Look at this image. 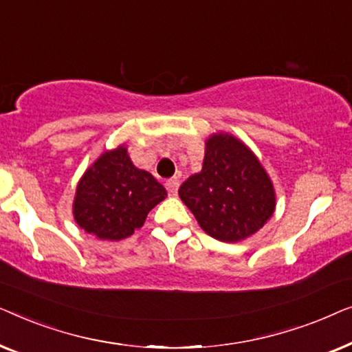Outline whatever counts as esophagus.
<instances>
[{
    "label": "esophagus",
    "mask_w": 352,
    "mask_h": 352,
    "mask_svg": "<svg viewBox=\"0 0 352 352\" xmlns=\"http://www.w3.org/2000/svg\"><path fill=\"white\" fill-rule=\"evenodd\" d=\"M166 189H168V194L171 197H176L177 195V187H179V181L177 179H170L166 181Z\"/></svg>",
    "instance_id": "1"
}]
</instances>
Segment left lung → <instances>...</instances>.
Listing matches in <instances>:
<instances>
[{"instance_id":"left-lung-1","label":"left lung","mask_w":352,"mask_h":352,"mask_svg":"<svg viewBox=\"0 0 352 352\" xmlns=\"http://www.w3.org/2000/svg\"><path fill=\"white\" fill-rule=\"evenodd\" d=\"M179 197L206 234L228 243L256 234L276 211V189L243 141L213 133L205 141L201 171L187 177Z\"/></svg>"}]
</instances>
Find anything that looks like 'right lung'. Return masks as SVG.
Here are the masks:
<instances>
[{
	"mask_svg": "<svg viewBox=\"0 0 352 352\" xmlns=\"http://www.w3.org/2000/svg\"><path fill=\"white\" fill-rule=\"evenodd\" d=\"M166 189L151 173L134 166L124 144L100 153L76 184L74 219L99 240L117 242L142 228Z\"/></svg>",
	"mask_w": 352,
	"mask_h": 352,
	"instance_id": "obj_1",
	"label": "right lung"
}]
</instances>
